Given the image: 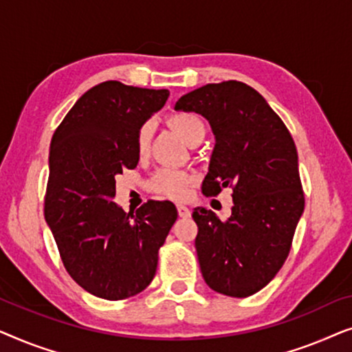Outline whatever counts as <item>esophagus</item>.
I'll return each mask as SVG.
<instances>
[{"label": "esophagus", "mask_w": 352, "mask_h": 352, "mask_svg": "<svg viewBox=\"0 0 352 352\" xmlns=\"http://www.w3.org/2000/svg\"><path fill=\"white\" fill-rule=\"evenodd\" d=\"M176 208H177V214H179V218H189V216H190V210L187 208V206L177 205Z\"/></svg>", "instance_id": "1"}]
</instances>
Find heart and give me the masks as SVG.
<instances>
[{"label":"heart","mask_w":352,"mask_h":352,"mask_svg":"<svg viewBox=\"0 0 352 352\" xmlns=\"http://www.w3.org/2000/svg\"><path fill=\"white\" fill-rule=\"evenodd\" d=\"M168 124L179 133L182 139L190 146H195L205 136V123L195 113L181 112L168 118ZM152 139V124L144 123L136 134V152L139 157L147 155ZM194 176L190 173L175 170V168H162L148 182L151 189L157 194L165 195L168 199H182L186 195L187 186L190 184Z\"/></svg>","instance_id":"heart-1"}]
</instances>
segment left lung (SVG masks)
<instances>
[{
	"instance_id": "8db88e82",
	"label": "left lung",
	"mask_w": 352,
	"mask_h": 352,
	"mask_svg": "<svg viewBox=\"0 0 352 352\" xmlns=\"http://www.w3.org/2000/svg\"><path fill=\"white\" fill-rule=\"evenodd\" d=\"M176 110L208 120L216 144L201 192L232 187V214L197 206L195 250L211 290L247 298L276 277L305 211L293 138L266 99L242 81L210 83L182 96Z\"/></svg>"
}]
</instances>
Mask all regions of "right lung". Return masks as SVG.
I'll list each match as a JSON object with an SVG mask.
<instances>
[{
    "label": "right lung",
    "mask_w": 352,
    "mask_h": 352,
    "mask_svg": "<svg viewBox=\"0 0 352 352\" xmlns=\"http://www.w3.org/2000/svg\"><path fill=\"white\" fill-rule=\"evenodd\" d=\"M168 96L104 81L76 100L52 136L45 219L70 277L104 300L134 296L152 282L177 218L168 200H148L136 213L112 201L115 176L138 166L139 128Z\"/></svg>",
    "instance_id": "obj_1"
}]
</instances>
